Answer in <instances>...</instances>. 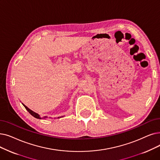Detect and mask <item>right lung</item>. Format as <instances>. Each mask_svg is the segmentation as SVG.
I'll return each mask as SVG.
<instances>
[{"label": "right lung", "mask_w": 160, "mask_h": 160, "mask_svg": "<svg viewBox=\"0 0 160 160\" xmlns=\"http://www.w3.org/2000/svg\"><path fill=\"white\" fill-rule=\"evenodd\" d=\"M22 105L25 107V108H26V110L28 111V112L32 116H34V118H37V119H42V118H46V117H44V118H41L40 116V115L38 114H37V113H36V112H34V111H32V110H31V109H29L28 107H27V106H25L24 104H23L22 103ZM61 117H63V116H61ZM61 117H58V118H61Z\"/></svg>", "instance_id": "right-lung-1"}]
</instances>
